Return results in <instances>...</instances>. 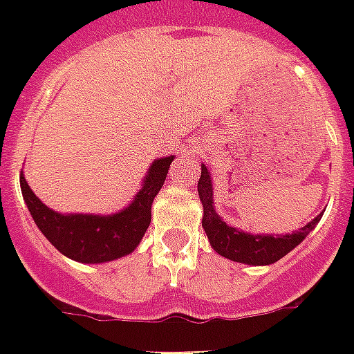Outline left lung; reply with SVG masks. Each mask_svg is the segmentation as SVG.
Wrapping results in <instances>:
<instances>
[{
	"instance_id": "8db88e82",
	"label": "left lung",
	"mask_w": 354,
	"mask_h": 354,
	"mask_svg": "<svg viewBox=\"0 0 354 354\" xmlns=\"http://www.w3.org/2000/svg\"><path fill=\"white\" fill-rule=\"evenodd\" d=\"M198 194L204 205V226L211 246L222 257L232 259L236 263L244 264H272L285 257L286 253L292 252L297 244H301L303 239L313 232L319 222L322 215H318L307 226L301 227L299 232L290 235H250V233L239 232L235 227H230L221 216L216 215L213 207V187H211V176L205 165L202 163V174L198 180Z\"/></svg>"
}]
</instances>
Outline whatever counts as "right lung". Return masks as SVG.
Returning <instances> with one entry per match:
<instances>
[{"label": "right lung", "mask_w": 354, "mask_h": 354, "mask_svg": "<svg viewBox=\"0 0 354 354\" xmlns=\"http://www.w3.org/2000/svg\"><path fill=\"white\" fill-rule=\"evenodd\" d=\"M172 158L156 160L132 204L110 216L60 215L41 204L24 174L19 176V185L36 226L58 252L79 263H106L133 252L143 239L152 216V200L163 187Z\"/></svg>", "instance_id": "add662e5"}]
</instances>
